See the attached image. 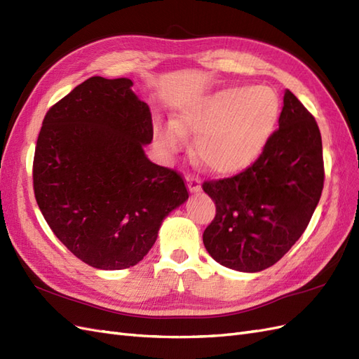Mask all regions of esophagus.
<instances>
[{"instance_id":"1","label":"esophagus","mask_w":359,"mask_h":359,"mask_svg":"<svg viewBox=\"0 0 359 359\" xmlns=\"http://www.w3.org/2000/svg\"><path fill=\"white\" fill-rule=\"evenodd\" d=\"M187 185L189 192L200 191V179L196 174H187Z\"/></svg>"}]
</instances>
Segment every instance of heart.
<instances>
[{
	"label": "heart",
	"mask_w": 359,
	"mask_h": 359,
	"mask_svg": "<svg viewBox=\"0 0 359 359\" xmlns=\"http://www.w3.org/2000/svg\"><path fill=\"white\" fill-rule=\"evenodd\" d=\"M278 95L269 87H231L182 105L177 121L155 128L158 144L176 153L197 134L196 150L203 165L218 174L251 167L268 147L280 120Z\"/></svg>",
	"instance_id": "obj_1"
}]
</instances>
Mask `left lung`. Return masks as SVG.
Returning a JSON list of instances; mask_svg holds the SVG:
<instances>
[{
  "label": "left lung",
  "mask_w": 359,
  "mask_h": 359,
  "mask_svg": "<svg viewBox=\"0 0 359 359\" xmlns=\"http://www.w3.org/2000/svg\"><path fill=\"white\" fill-rule=\"evenodd\" d=\"M268 147L236 176L206 180L217 215L203 233L213 260L260 272L296 243L320 200L325 168L320 130L290 90Z\"/></svg>",
  "instance_id": "1"
}]
</instances>
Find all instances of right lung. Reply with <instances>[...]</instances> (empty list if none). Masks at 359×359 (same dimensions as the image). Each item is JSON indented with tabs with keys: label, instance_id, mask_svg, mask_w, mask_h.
<instances>
[{
	"label": "right lung",
	"instance_id": "1",
	"mask_svg": "<svg viewBox=\"0 0 359 359\" xmlns=\"http://www.w3.org/2000/svg\"><path fill=\"white\" fill-rule=\"evenodd\" d=\"M128 78L91 76L50 107L37 138L34 196L50 230L97 269L135 266L163 218L188 200L182 176L153 163L149 105Z\"/></svg>",
	"mask_w": 359,
	"mask_h": 359
}]
</instances>
